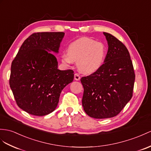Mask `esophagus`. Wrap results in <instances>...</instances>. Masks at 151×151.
Segmentation results:
<instances>
[{
  "mask_svg": "<svg viewBox=\"0 0 151 151\" xmlns=\"http://www.w3.org/2000/svg\"><path fill=\"white\" fill-rule=\"evenodd\" d=\"M80 79H81L80 76L78 74V73H76L75 74H74V79L76 80V81H79Z\"/></svg>",
  "mask_w": 151,
  "mask_h": 151,
  "instance_id": "34e87169",
  "label": "esophagus"
}]
</instances>
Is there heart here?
Here are the masks:
<instances>
[{"instance_id": "obj_1", "label": "heart", "mask_w": 151, "mask_h": 151, "mask_svg": "<svg viewBox=\"0 0 151 151\" xmlns=\"http://www.w3.org/2000/svg\"><path fill=\"white\" fill-rule=\"evenodd\" d=\"M106 56V49L103 43L83 37L70 44L67 55L61 56V61L65 64H70L72 61L78 62V67L81 72L91 74L102 67Z\"/></svg>"}]
</instances>
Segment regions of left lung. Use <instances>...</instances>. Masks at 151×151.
Returning <instances> with one entry per match:
<instances>
[{
	"label": "left lung",
	"instance_id": "8db88e82",
	"mask_svg": "<svg viewBox=\"0 0 151 151\" xmlns=\"http://www.w3.org/2000/svg\"><path fill=\"white\" fill-rule=\"evenodd\" d=\"M103 34L108 44L104 65L96 72L81 79L84 88L83 109L95 119L118 115L133 96L135 79L126 47L109 33Z\"/></svg>",
	"mask_w": 151,
	"mask_h": 151
}]
</instances>
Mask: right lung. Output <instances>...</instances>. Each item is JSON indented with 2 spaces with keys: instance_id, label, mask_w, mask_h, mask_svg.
I'll use <instances>...</instances> for the list:
<instances>
[{
  "instance_id": "obj_1",
  "label": "right lung",
  "mask_w": 151,
  "mask_h": 151,
  "mask_svg": "<svg viewBox=\"0 0 151 151\" xmlns=\"http://www.w3.org/2000/svg\"><path fill=\"white\" fill-rule=\"evenodd\" d=\"M64 35L63 32L33 33L12 61L10 88L18 107L31 115L44 116L54 111L61 91L73 81V71L58 69L52 54L58 53Z\"/></svg>"
}]
</instances>
